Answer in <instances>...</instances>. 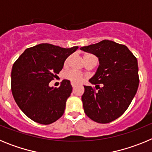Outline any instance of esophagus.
<instances>
[{
    "label": "esophagus",
    "instance_id": "1",
    "mask_svg": "<svg viewBox=\"0 0 152 152\" xmlns=\"http://www.w3.org/2000/svg\"><path fill=\"white\" fill-rule=\"evenodd\" d=\"M72 88H75V87H76V84H74V83H72Z\"/></svg>",
    "mask_w": 152,
    "mask_h": 152
}]
</instances>
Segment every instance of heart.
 <instances>
[{
  "label": "heart",
  "instance_id": "b5f03b06",
  "mask_svg": "<svg viewBox=\"0 0 152 152\" xmlns=\"http://www.w3.org/2000/svg\"><path fill=\"white\" fill-rule=\"evenodd\" d=\"M93 58H96V56H94L92 54H86L84 56V60L87 61L88 60ZM70 61V57L67 58L65 61H64V66L66 67L68 65V63ZM64 77L68 80H69L71 82L74 83V84H80V83L83 82L86 78V76L80 72L75 71V70H68L67 71L64 75Z\"/></svg>",
  "mask_w": 152,
  "mask_h": 152
}]
</instances>
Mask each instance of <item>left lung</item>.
Masks as SVG:
<instances>
[{
  "label": "left lung",
  "mask_w": 152,
  "mask_h": 152,
  "mask_svg": "<svg viewBox=\"0 0 152 152\" xmlns=\"http://www.w3.org/2000/svg\"><path fill=\"white\" fill-rule=\"evenodd\" d=\"M80 49L95 55L100 61L89 80L95 88L84 86L81 96L84 113L98 123H110L124 113L136 94L139 84L137 58L126 45L110 40Z\"/></svg>",
  "instance_id": "obj_1"
}]
</instances>
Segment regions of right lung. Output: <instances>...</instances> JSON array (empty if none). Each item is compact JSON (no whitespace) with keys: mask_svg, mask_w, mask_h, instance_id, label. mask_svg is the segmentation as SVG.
<instances>
[{"mask_svg":"<svg viewBox=\"0 0 152 152\" xmlns=\"http://www.w3.org/2000/svg\"><path fill=\"white\" fill-rule=\"evenodd\" d=\"M78 49H65L49 43L28 48L13 63L11 91L16 103L26 116L36 123L49 125L63 115L72 91L70 80L59 88H50L67 58Z\"/></svg>","mask_w":152,"mask_h":152,"instance_id":"add662e5","label":"right lung"}]
</instances>
